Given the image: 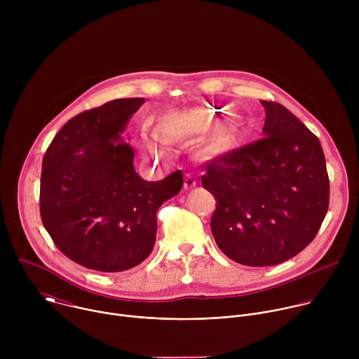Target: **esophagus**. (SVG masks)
Here are the masks:
<instances>
[{
    "mask_svg": "<svg viewBox=\"0 0 359 359\" xmlns=\"http://www.w3.org/2000/svg\"><path fill=\"white\" fill-rule=\"evenodd\" d=\"M196 184H197V180H196V177H194L193 175H186V176H184V189H186V190L194 189Z\"/></svg>",
    "mask_w": 359,
    "mask_h": 359,
    "instance_id": "34e87169",
    "label": "esophagus"
}]
</instances>
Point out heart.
Masks as SVG:
<instances>
[{
	"label": "heart",
	"instance_id": "obj_1",
	"mask_svg": "<svg viewBox=\"0 0 359 359\" xmlns=\"http://www.w3.org/2000/svg\"><path fill=\"white\" fill-rule=\"evenodd\" d=\"M226 114V108L215 105L193 107L179 111H172L158 121V135L165 140L183 139L194 135H206V150L210 156H223L233 151L244 133V122L240 116L220 118ZM144 147L155 150V143L147 140Z\"/></svg>",
	"mask_w": 359,
	"mask_h": 359
}]
</instances>
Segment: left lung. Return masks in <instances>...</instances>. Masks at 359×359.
I'll return each instance as SVG.
<instances>
[{
  "label": "left lung",
  "instance_id": "left-lung-1",
  "mask_svg": "<svg viewBox=\"0 0 359 359\" xmlns=\"http://www.w3.org/2000/svg\"><path fill=\"white\" fill-rule=\"evenodd\" d=\"M262 105L263 139L216 158L201 176L217 201L210 227L219 248L250 267L276 266L304 250L330 201L318 137L277 102Z\"/></svg>",
  "mask_w": 359,
  "mask_h": 359
}]
</instances>
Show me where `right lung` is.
I'll return each instance as SVG.
<instances>
[{
	"label": "right lung",
	"instance_id": "right-lung-1",
	"mask_svg": "<svg viewBox=\"0 0 359 359\" xmlns=\"http://www.w3.org/2000/svg\"><path fill=\"white\" fill-rule=\"evenodd\" d=\"M143 104L144 97L115 99L76 115L42 161L43 227L68 259L90 270L118 273L146 260L156 213L183 186L180 170L159 182L135 172L123 132Z\"/></svg>",
	"mask_w": 359,
	"mask_h": 359
}]
</instances>
